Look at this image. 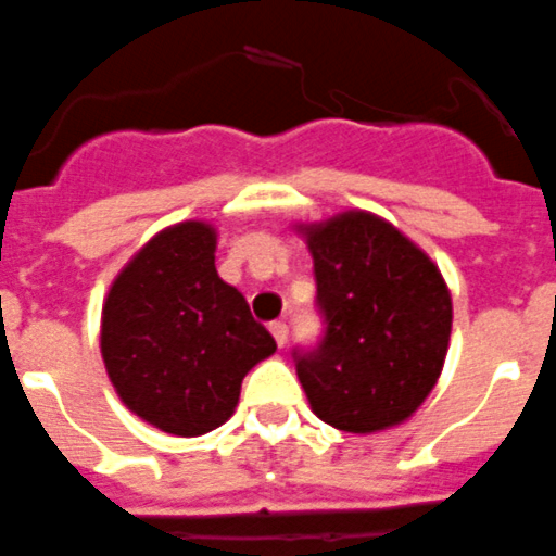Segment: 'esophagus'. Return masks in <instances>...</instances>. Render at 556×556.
I'll return each mask as SVG.
<instances>
[{"mask_svg":"<svg viewBox=\"0 0 556 556\" xmlns=\"http://www.w3.org/2000/svg\"><path fill=\"white\" fill-rule=\"evenodd\" d=\"M269 333H273V339H275V344H278V348H283V344H287V336H289L287 323H273V325H269Z\"/></svg>","mask_w":556,"mask_h":556,"instance_id":"34e87169","label":"esophagus"}]
</instances>
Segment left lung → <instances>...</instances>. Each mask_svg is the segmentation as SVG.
<instances>
[{
  "label": "left lung",
  "mask_w": 556,
  "mask_h": 556,
  "mask_svg": "<svg viewBox=\"0 0 556 556\" xmlns=\"http://www.w3.org/2000/svg\"><path fill=\"white\" fill-rule=\"evenodd\" d=\"M325 336L294 350L312 410L344 432H380L419 410L444 369L452 294L441 269L383 217L350 208L300 223Z\"/></svg>",
  "instance_id": "obj_1"
}]
</instances>
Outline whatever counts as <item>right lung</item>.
<instances>
[{
  "label": "right lung",
  "instance_id": "add662e5",
  "mask_svg": "<svg viewBox=\"0 0 556 556\" xmlns=\"http://www.w3.org/2000/svg\"><path fill=\"white\" fill-rule=\"evenodd\" d=\"M215 251V226H167L126 262L101 308L110 383L131 414L170 435L226 425L244 375L275 353L242 292L217 275Z\"/></svg>",
  "mask_w": 556,
  "mask_h": 556
}]
</instances>
